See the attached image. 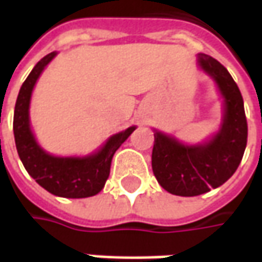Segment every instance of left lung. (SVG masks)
Instances as JSON below:
<instances>
[{
    "instance_id": "left-lung-1",
    "label": "left lung",
    "mask_w": 262,
    "mask_h": 262,
    "mask_svg": "<svg viewBox=\"0 0 262 262\" xmlns=\"http://www.w3.org/2000/svg\"><path fill=\"white\" fill-rule=\"evenodd\" d=\"M198 64L220 89L224 117L218 133L199 145H183L155 130L154 173L165 191L178 196L202 195L227 182L241 163L248 136L243 96L228 70L204 53L198 54Z\"/></svg>"
}]
</instances>
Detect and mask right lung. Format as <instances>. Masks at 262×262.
I'll return each mask as SVG.
<instances>
[{
  "label": "right lung",
  "instance_id": "obj_1",
  "mask_svg": "<svg viewBox=\"0 0 262 262\" xmlns=\"http://www.w3.org/2000/svg\"><path fill=\"white\" fill-rule=\"evenodd\" d=\"M56 54L50 53L42 57L19 89L12 124L15 146L27 172L46 191L61 198H89L103 189L110 173L113 155L136 126L110 136L97 152L89 156L60 158L47 154L37 143L30 127V100L40 74Z\"/></svg>",
  "mask_w": 262,
  "mask_h": 262
}]
</instances>
